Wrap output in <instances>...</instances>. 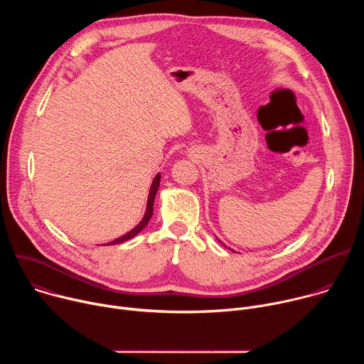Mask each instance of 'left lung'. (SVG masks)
Listing matches in <instances>:
<instances>
[{
    "instance_id": "8db88e82",
    "label": "left lung",
    "mask_w": 364,
    "mask_h": 364,
    "mask_svg": "<svg viewBox=\"0 0 364 364\" xmlns=\"http://www.w3.org/2000/svg\"><path fill=\"white\" fill-rule=\"evenodd\" d=\"M219 242H220V240H219ZM222 245H223V243H222ZM230 250H232V249H230ZM232 252H235V250H232Z\"/></svg>"
}]
</instances>
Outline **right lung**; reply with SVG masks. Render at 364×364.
<instances>
[{
    "instance_id": "right-lung-1",
    "label": "right lung",
    "mask_w": 364,
    "mask_h": 364,
    "mask_svg": "<svg viewBox=\"0 0 364 364\" xmlns=\"http://www.w3.org/2000/svg\"><path fill=\"white\" fill-rule=\"evenodd\" d=\"M160 181H161V174H157L155 176V178H154V181H152V184H151V188H149V194H148V201H146V210H145V215H144V218H142V220L132 229V230H129L128 233H125L124 236H121V237H118V239H115V240H112V242H109V243H107V245H119V243H122V242H127L128 239H131V237H134V236H136L146 225H148V222H149V219H151V216H152V207H154V200H155V194H157V191H159V187H160Z\"/></svg>"
}]
</instances>
